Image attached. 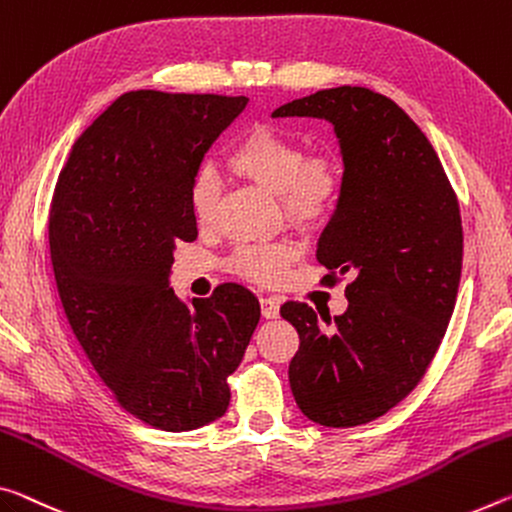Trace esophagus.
<instances>
[{
  "label": "esophagus",
  "instance_id": "34e87169",
  "mask_svg": "<svg viewBox=\"0 0 512 512\" xmlns=\"http://www.w3.org/2000/svg\"><path fill=\"white\" fill-rule=\"evenodd\" d=\"M262 303V316L264 319H278L280 314V303L275 298H262L259 300Z\"/></svg>",
  "mask_w": 512,
  "mask_h": 512
}]
</instances>
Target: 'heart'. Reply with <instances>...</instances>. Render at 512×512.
<instances>
[{"label":"heart","mask_w":512,"mask_h":512,"mask_svg":"<svg viewBox=\"0 0 512 512\" xmlns=\"http://www.w3.org/2000/svg\"><path fill=\"white\" fill-rule=\"evenodd\" d=\"M227 166L241 180L275 193L291 223L314 227L335 209L342 173L326 154H305L303 143L271 125H255L227 154ZM221 207V180L200 168L189 184V209L200 230L214 227ZM298 255L291 241L243 243L230 257V271L243 280L273 285L285 278Z\"/></svg>","instance_id":"1"}]
</instances>
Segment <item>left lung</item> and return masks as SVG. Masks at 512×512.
<instances>
[{
	"mask_svg": "<svg viewBox=\"0 0 512 512\" xmlns=\"http://www.w3.org/2000/svg\"><path fill=\"white\" fill-rule=\"evenodd\" d=\"M291 116L335 127L342 193L316 259L326 282H353L335 321L296 300L280 307L300 337L289 385L307 419L351 428L403 401L440 348L460 285V207L431 141L389 97L326 88L273 111Z\"/></svg>",
	"mask_w": 512,
	"mask_h": 512,
	"instance_id": "1",
	"label": "left lung"
}]
</instances>
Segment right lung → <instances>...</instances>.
Wrapping results in <instances>:
<instances>
[{
  "label": "right lung",
  "mask_w": 512,
  "mask_h": 512,
  "mask_svg": "<svg viewBox=\"0 0 512 512\" xmlns=\"http://www.w3.org/2000/svg\"><path fill=\"white\" fill-rule=\"evenodd\" d=\"M248 97L132 91L72 145L50 207L63 310L93 369L143 424L196 431L225 415L227 378L259 323V300L225 282L184 303L168 278L196 241L189 184Z\"/></svg>",
  "instance_id": "right-lung-1"
}]
</instances>
